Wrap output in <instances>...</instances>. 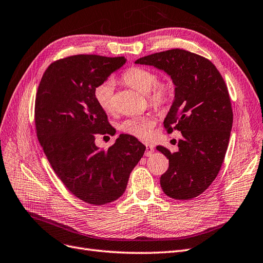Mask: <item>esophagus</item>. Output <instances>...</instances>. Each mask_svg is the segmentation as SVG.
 Instances as JSON below:
<instances>
[{"label": "esophagus", "mask_w": 263, "mask_h": 263, "mask_svg": "<svg viewBox=\"0 0 263 263\" xmlns=\"http://www.w3.org/2000/svg\"><path fill=\"white\" fill-rule=\"evenodd\" d=\"M145 146H146V153H145V155L147 157H150L151 155H153L154 151H155V146L153 144H150V142H146Z\"/></svg>", "instance_id": "obj_1"}]
</instances>
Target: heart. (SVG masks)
Segmentation results:
<instances>
[{
  "label": "heart",
  "mask_w": 263,
  "mask_h": 263,
  "mask_svg": "<svg viewBox=\"0 0 263 263\" xmlns=\"http://www.w3.org/2000/svg\"><path fill=\"white\" fill-rule=\"evenodd\" d=\"M123 80L135 90L141 93H149V101L156 107H162L171 99L172 87L168 82H157L158 77L155 71L148 68L133 67L125 71ZM115 81L112 79L101 82L95 86L94 99L104 112L114 110ZM154 121L147 116L130 117L122 123L121 129L132 136L145 139L148 138L153 129Z\"/></svg>",
  "instance_id": "b5f03b06"
}]
</instances>
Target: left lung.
<instances>
[{
    "label": "left lung",
    "mask_w": 263,
    "mask_h": 263,
    "mask_svg": "<svg viewBox=\"0 0 263 263\" xmlns=\"http://www.w3.org/2000/svg\"><path fill=\"white\" fill-rule=\"evenodd\" d=\"M135 63L164 71L176 86L163 125L172 133L174 124L182 138L177 153L157 147L169 159L160 184L168 196L191 200L212 184L227 151L233 109L224 79L209 59L183 49L149 54Z\"/></svg>",
    "instance_id": "obj_1"
}]
</instances>
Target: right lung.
Listing matches in <instances>:
<instances>
[{"label": "right lung", "instance_id": "right-lung-1", "mask_svg": "<svg viewBox=\"0 0 263 263\" xmlns=\"http://www.w3.org/2000/svg\"><path fill=\"white\" fill-rule=\"evenodd\" d=\"M125 63L124 57L98 54L60 59L47 68L36 94L37 137L47 159L70 192L93 205L123 195L146 150L127 134L106 150L95 145L94 135L108 133L110 125L94 89Z\"/></svg>", "mask_w": 263, "mask_h": 263}]
</instances>
